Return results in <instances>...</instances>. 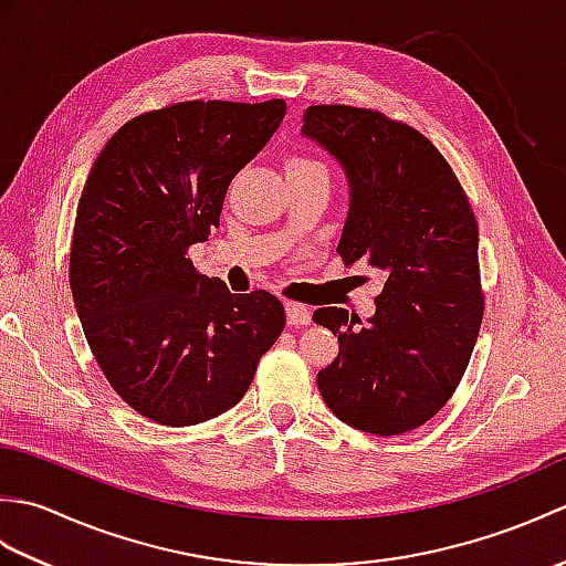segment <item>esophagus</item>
I'll use <instances>...</instances> for the list:
<instances>
[{"label": "esophagus", "instance_id": "34e87169", "mask_svg": "<svg viewBox=\"0 0 566 566\" xmlns=\"http://www.w3.org/2000/svg\"><path fill=\"white\" fill-rule=\"evenodd\" d=\"M286 321L292 323V326H308L311 323V308L304 304H296V302H286Z\"/></svg>", "mask_w": 566, "mask_h": 566}]
</instances>
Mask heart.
Instances as JSON below:
<instances>
[{
    "label": "heart",
    "mask_w": 566,
    "mask_h": 566,
    "mask_svg": "<svg viewBox=\"0 0 566 566\" xmlns=\"http://www.w3.org/2000/svg\"><path fill=\"white\" fill-rule=\"evenodd\" d=\"M311 172H326V167L314 158H306V155H290V158H286V177Z\"/></svg>",
    "instance_id": "1"
}]
</instances>
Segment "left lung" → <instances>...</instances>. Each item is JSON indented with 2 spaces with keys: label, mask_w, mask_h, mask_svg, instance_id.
<instances>
[{
  "label": "left lung",
  "mask_w": 566,
  "mask_h": 566,
  "mask_svg": "<svg viewBox=\"0 0 566 566\" xmlns=\"http://www.w3.org/2000/svg\"><path fill=\"white\" fill-rule=\"evenodd\" d=\"M302 134L350 182L343 262L363 260L387 274L369 321L338 306L314 314L340 343L318 371V391L343 423L401 436L450 401L482 328L474 211L440 150L381 112L316 104Z\"/></svg>",
  "instance_id": "obj_1"
}]
</instances>
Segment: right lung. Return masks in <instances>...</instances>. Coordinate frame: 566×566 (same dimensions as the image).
Segmentation results:
<instances>
[{"label":"right lung","mask_w":566,"mask_h":566,"mask_svg":"<svg viewBox=\"0 0 566 566\" xmlns=\"http://www.w3.org/2000/svg\"><path fill=\"white\" fill-rule=\"evenodd\" d=\"M284 112V99L167 104L126 122L92 165L70 290L104 377L153 423L197 426L233 408L284 331L274 294H231L187 258Z\"/></svg>","instance_id":"right-lung-1"}]
</instances>
